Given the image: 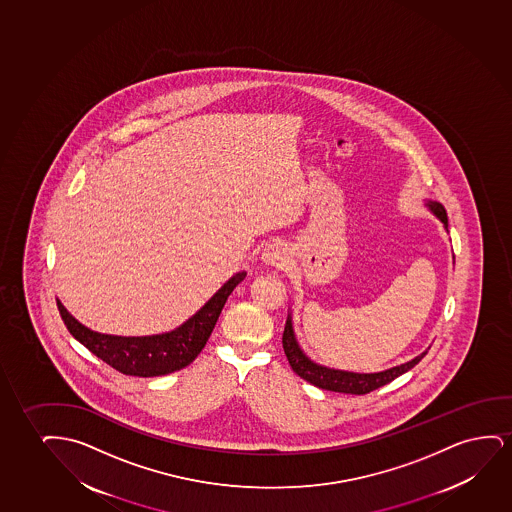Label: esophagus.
Instances as JSON below:
<instances>
[{
    "instance_id": "obj_1",
    "label": "esophagus",
    "mask_w": 512,
    "mask_h": 512,
    "mask_svg": "<svg viewBox=\"0 0 512 512\" xmlns=\"http://www.w3.org/2000/svg\"><path fill=\"white\" fill-rule=\"evenodd\" d=\"M260 260L269 267H276V269H283L288 264V252L285 246L280 243H273V245L266 246L264 252L260 255Z\"/></svg>"
}]
</instances>
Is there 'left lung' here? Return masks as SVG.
<instances>
[{"instance_id":"left-lung-1","label":"left lung","mask_w":512,"mask_h":512,"mask_svg":"<svg viewBox=\"0 0 512 512\" xmlns=\"http://www.w3.org/2000/svg\"><path fill=\"white\" fill-rule=\"evenodd\" d=\"M425 206L434 213L435 217L441 220L444 229L448 231V215H446L444 206L437 203V201H430V199H427ZM283 350H285L288 364L294 369L295 374H299L302 379H306L311 385L318 386L322 390L351 393V395H365V393L372 392V390H378L381 386L388 385L393 379L399 378L404 372L413 369L414 365L418 364L421 358L427 355V351H423L421 355L414 357L406 364H400L381 372H350L330 369L325 365L316 364L302 351L301 346L297 343V337H295L292 313H288L285 330H283Z\"/></svg>"}]
</instances>
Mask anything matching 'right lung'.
I'll return each instance as SVG.
<instances>
[{"instance_id":"1","label":"right lung","mask_w":512,"mask_h":512,"mask_svg":"<svg viewBox=\"0 0 512 512\" xmlns=\"http://www.w3.org/2000/svg\"><path fill=\"white\" fill-rule=\"evenodd\" d=\"M245 276V271L234 274L231 280L225 281L222 288H218L217 294L196 315L190 316L187 322H183L175 330L155 336L124 337L101 334L78 322L59 299L57 308L71 336L84 344L96 357L126 376L154 378L180 371L196 360L215 329L227 297L238 283L245 280Z\"/></svg>"}]
</instances>
